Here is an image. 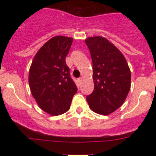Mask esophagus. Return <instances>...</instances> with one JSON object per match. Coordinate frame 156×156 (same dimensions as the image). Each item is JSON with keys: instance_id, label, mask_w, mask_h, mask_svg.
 Masks as SVG:
<instances>
[{"instance_id": "34e87169", "label": "esophagus", "mask_w": 156, "mask_h": 156, "mask_svg": "<svg viewBox=\"0 0 156 156\" xmlns=\"http://www.w3.org/2000/svg\"><path fill=\"white\" fill-rule=\"evenodd\" d=\"M81 83H82V78H79V79L78 80V85H81Z\"/></svg>"}]
</instances>
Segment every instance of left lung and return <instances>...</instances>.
<instances>
[{
    "mask_svg": "<svg viewBox=\"0 0 156 156\" xmlns=\"http://www.w3.org/2000/svg\"><path fill=\"white\" fill-rule=\"evenodd\" d=\"M93 62L94 90L87 97L89 107L108 115L120 107L130 89L131 75L126 59L112 43L102 36L85 39Z\"/></svg>",
    "mask_w": 156,
    "mask_h": 156,
    "instance_id": "obj_1",
    "label": "left lung"
}]
</instances>
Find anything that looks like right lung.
Here are the masks:
<instances>
[{
    "instance_id": "right-lung-1",
    "label": "right lung",
    "mask_w": 156,
    "mask_h": 156,
    "mask_svg": "<svg viewBox=\"0 0 156 156\" xmlns=\"http://www.w3.org/2000/svg\"><path fill=\"white\" fill-rule=\"evenodd\" d=\"M73 38L55 36L39 49L30 66L29 83L38 106L50 115L70 108L77 87L66 63Z\"/></svg>"
}]
</instances>
